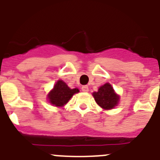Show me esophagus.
<instances>
[{
    "label": "esophagus",
    "instance_id": "obj_1",
    "mask_svg": "<svg viewBox=\"0 0 160 160\" xmlns=\"http://www.w3.org/2000/svg\"><path fill=\"white\" fill-rule=\"evenodd\" d=\"M81 89L83 92H88V85H83Z\"/></svg>",
    "mask_w": 160,
    "mask_h": 160
}]
</instances>
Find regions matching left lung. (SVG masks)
Here are the masks:
<instances>
[{"label":"left lung","mask_w":160,"mask_h":160,"mask_svg":"<svg viewBox=\"0 0 160 160\" xmlns=\"http://www.w3.org/2000/svg\"><path fill=\"white\" fill-rule=\"evenodd\" d=\"M95 102L104 110H111L118 105L119 102L118 95L115 93L111 84L106 83L99 87L98 92L92 93Z\"/></svg>","instance_id":"1"}]
</instances>
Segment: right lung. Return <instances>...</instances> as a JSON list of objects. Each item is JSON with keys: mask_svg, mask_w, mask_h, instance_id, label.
<instances>
[{"mask_svg": "<svg viewBox=\"0 0 160 160\" xmlns=\"http://www.w3.org/2000/svg\"><path fill=\"white\" fill-rule=\"evenodd\" d=\"M80 92L78 88L71 89L68 85L62 80L57 81L53 88L47 95L50 103L54 107H63L69 101L72 95Z\"/></svg>", "mask_w": 160, "mask_h": 160, "instance_id": "obj_1", "label": "right lung"}]
</instances>
